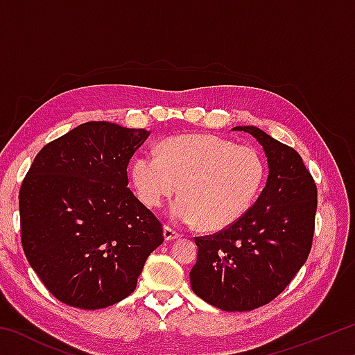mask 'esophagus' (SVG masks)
Returning <instances> with one entry per match:
<instances>
[{
  "instance_id": "1",
  "label": "esophagus",
  "mask_w": 355,
  "mask_h": 355,
  "mask_svg": "<svg viewBox=\"0 0 355 355\" xmlns=\"http://www.w3.org/2000/svg\"><path fill=\"white\" fill-rule=\"evenodd\" d=\"M180 238V233L177 230H173L172 227L164 225V239L166 241H172V239Z\"/></svg>"
}]
</instances>
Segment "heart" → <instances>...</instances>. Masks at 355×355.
Returning a JSON list of instances; mask_svg holds the SVG:
<instances>
[{"label": "heart", "mask_w": 355, "mask_h": 355, "mask_svg": "<svg viewBox=\"0 0 355 355\" xmlns=\"http://www.w3.org/2000/svg\"><path fill=\"white\" fill-rule=\"evenodd\" d=\"M266 167L252 147L211 135L173 136L161 144V153L142 152L133 163V180L141 200L159 208L178 194L172 219L202 224L218 232L235 224L254 205L263 188Z\"/></svg>", "instance_id": "obj_1"}]
</instances>
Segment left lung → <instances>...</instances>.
Instances as JSON below:
<instances>
[{"instance_id": "left-lung-1", "label": "left lung", "mask_w": 355, "mask_h": 355, "mask_svg": "<svg viewBox=\"0 0 355 355\" xmlns=\"http://www.w3.org/2000/svg\"><path fill=\"white\" fill-rule=\"evenodd\" d=\"M261 144L269 175L241 219L214 235L197 236L189 277L197 296L225 311L271 302L307 261L315 233V180L296 150L257 127H235Z\"/></svg>"}]
</instances>
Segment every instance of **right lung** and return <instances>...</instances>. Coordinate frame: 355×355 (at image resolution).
I'll return each mask as SVG.
<instances>
[{
  "label": "right lung",
  "instance_id": "1",
  "mask_svg": "<svg viewBox=\"0 0 355 355\" xmlns=\"http://www.w3.org/2000/svg\"><path fill=\"white\" fill-rule=\"evenodd\" d=\"M150 131L86 122L40 150L23 180L21 245L46 290L83 310L136 290L163 225L128 186L131 156Z\"/></svg>",
  "mask_w": 355,
  "mask_h": 355
}]
</instances>
